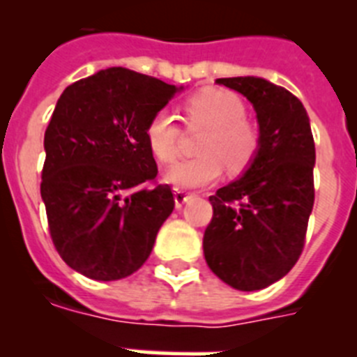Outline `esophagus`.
<instances>
[{
	"label": "esophagus",
	"instance_id": "obj_1",
	"mask_svg": "<svg viewBox=\"0 0 357 357\" xmlns=\"http://www.w3.org/2000/svg\"><path fill=\"white\" fill-rule=\"evenodd\" d=\"M173 195H175V206L176 207H182L185 202L189 200V198L193 197V193H188V191H184V189H181V188L173 189Z\"/></svg>",
	"mask_w": 357,
	"mask_h": 357
}]
</instances>
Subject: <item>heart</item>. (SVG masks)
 Returning a JSON list of instances; mask_svg holds the SVG:
<instances>
[{
  "label": "heart",
  "mask_w": 357,
  "mask_h": 357,
  "mask_svg": "<svg viewBox=\"0 0 357 357\" xmlns=\"http://www.w3.org/2000/svg\"><path fill=\"white\" fill-rule=\"evenodd\" d=\"M184 121L189 128H207L198 144L200 155L173 166L168 181L178 188H200L222 175L245 172L259 151V128L247 119V107L238 94L225 89H204L184 102ZM144 137L151 153L164 164L181 153V128L166 110L148 119Z\"/></svg>",
  "instance_id": "1"
}]
</instances>
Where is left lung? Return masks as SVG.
<instances>
[{"instance_id": "obj_1", "label": "left lung", "mask_w": 357, "mask_h": 357, "mask_svg": "<svg viewBox=\"0 0 357 357\" xmlns=\"http://www.w3.org/2000/svg\"><path fill=\"white\" fill-rule=\"evenodd\" d=\"M254 105L261 144L247 173L209 197L207 266L241 291L273 284L304 250L314 204V141L304 105L284 87L255 77L218 78Z\"/></svg>"}]
</instances>
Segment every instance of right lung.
Masks as SVG:
<instances>
[{
	"label": "right lung",
	"instance_id": "1",
	"mask_svg": "<svg viewBox=\"0 0 357 357\" xmlns=\"http://www.w3.org/2000/svg\"><path fill=\"white\" fill-rule=\"evenodd\" d=\"M175 93L159 78L109 68L59 98L44 134L40 197L56 252L82 275L123 279L151 254L175 198L157 182L144 127Z\"/></svg>",
	"mask_w": 357,
	"mask_h": 357
}]
</instances>
